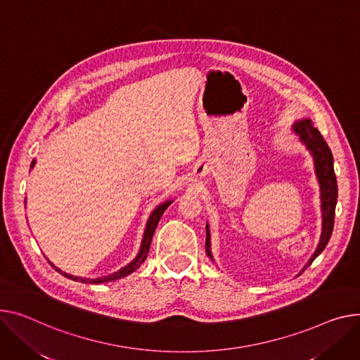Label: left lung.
<instances>
[{"label": "left lung", "mask_w": 360, "mask_h": 360, "mask_svg": "<svg viewBox=\"0 0 360 360\" xmlns=\"http://www.w3.org/2000/svg\"><path fill=\"white\" fill-rule=\"evenodd\" d=\"M292 133L298 137V140L307 148L309 155L313 156L314 160V171L317 176V182L320 185V202H321V236L320 242L309 257V260L305 263L302 271H305L307 266H309L313 260L326 249L334 226V211H336L338 204V181L336 175H334V166H333V155L330 148L327 146L326 140L323 139L321 133L313 126L311 120L304 118L298 120L291 127ZM207 230V238H205V252L210 256V259L214 262L212 253H211V234H210V224L205 226Z\"/></svg>", "instance_id": "left-lung-1"}]
</instances>
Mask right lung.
<instances>
[{
    "label": "right lung",
    "mask_w": 360,
    "mask_h": 360,
    "mask_svg": "<svg viewBox=\"0 0 360 360\" xmlns=\"http://www.w3.org/2000/svg\"><path fill=\"white\" fill-rule=\"evenodd\" d=\"M34 165H36V159L30 165L32 169L34 167ZM172 202H174V200H166V201L160 202L158 207H155V210L150 212L149 219H148V223H146V227H145V233H143V238H141L139 253L136 255V257L130 263H127L124 268L118 269L117 272H112V274H108V275H104V276H100V278H82V276H75V275H70V274H66V272L60 271L59 268H56L53 265L51 260H49V263L53 266V269H56L65 278H69L72 281H78V282H82V283H104V282H111V281H115V279H120V278H124V276L133 274L136 269H139L141 263L146 260L148 253H149V248H150V243H152V238H153V233H155V230L158 227V223H159V220L162 217V214L165 212V210L169 207Z\"/></svg>",
    "instance_id": "obj_1"
}]
</instances>
